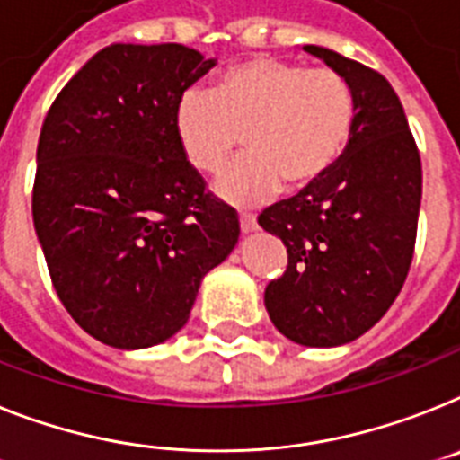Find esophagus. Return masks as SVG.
<instances>
[{"label": "esophagus", "instance_id": "obj_1", "mask_svg": "<svg viewBox=\"0 0 460 460\" xmlns=\"http://www.w3.org/2000/svg\"><path fill=\"white\" fill-rule=\"evenodd\" d=\"M241 231L243 234H252L257 231V217L250 212H241Z\"/></svg>", "mask_w": 460, "mask_h": 460}]
</instances>
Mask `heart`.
Here are the masks:
<instances>
[{"mask_svg": "<svg viewBox=\"0 0 460 460\" xmlns=\"http://www.w3.org/2000/svg\"><path fill=\"white\" fill-rule=\"evenodd\" d=\"M355 126L349 79L332 67L250 58L219 75L212 93L187 91L175 135L189 164L219 172L245 133V152L215 182L234 206H257L280 189L304 191L339 164Z\"/></svg>", "mask_w": 460, "mask_h": 460, "instance_id": "obj_1", "label": "heart"}]
</instances>
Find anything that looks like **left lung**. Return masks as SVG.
Instances as JSON below:
<instances>
[{
	"label": "left lung",
	"mask_w": 460,
	"mask_h": 460,
	"mask_svg": "<svg viewBox=\"0 0 460 460\" xmlns=\"http://www.w3.org/2000/svg\"><path fill=\"white\" fill-rule=\"evenodd\" d=\"M304 51L349 79L355 126L318 184L257 219L288 248V269L266 285L264 304L289 341L332 349L376 325L400 295L414 257L423 177L402 102L385 76L323 46Z\"/></svg>",
	"instance_id": "left-lung-1"
}]
</instances>
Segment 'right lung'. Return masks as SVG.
<instances>
[{"mask_svg":"<svg viewBox=\"0 0 460 460\" xmlns=\"http://www.w3.org/2000/svg\"><path fill=\"white\" fill-rule=\"evenodd\" d=\"M215 67L182 44H111L41 126L34 231L67 314L121 350L187 325L200 280L236 248L234 208L182 154L175 107Z\"/></svg>","mask_w":460,"mask_h":460,"instance_id":"1","label":"right lung"}]
</instances>
